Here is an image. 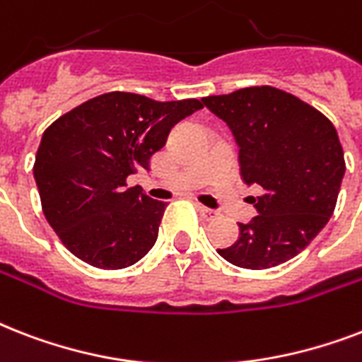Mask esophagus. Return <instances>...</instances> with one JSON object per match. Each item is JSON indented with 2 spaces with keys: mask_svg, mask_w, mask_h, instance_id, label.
Segmentation results:
<instances>
[{
  "mask_svg": "<svg viewBox=\"0 0 362 362\" xmlns=\"http://www.w3.org/2000/svg\"><path fill=\"white\" fill-rule=\"evenodd\" d=\"M197 210H199V214L203 216L204 220H214L216 216H218V212L212 209H209V206H203V204H197Z\"/></svg>",
  "mask_w": 362,
  "mask_h": 362,
  "instance_id": "1",
  "label": "esophagus"
}]
</instances>
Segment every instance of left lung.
Returning <instances> with one entry per match:
<instances>
[{"instance_id": "left-lung-1", "label": "left lung", "mask_w": 362, "mask_h": 362, "mask_svg": "<svg viewBox=\"0 0 362 362\" xmlns=\"http://www.w3.org/2000/svg\"><path fill=\"white\" fill-rule=\"evenodd\" d=\"M203 103L231 129L242 180L263 189L250 199L257 216L238 223V240L218 253L242 269L286 263L320 235L337 206L346 163L334 125L272 86L209 95Z\"/></svg>"}]
</instances>
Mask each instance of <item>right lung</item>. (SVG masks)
Returning a JSON list of instances; mask_svg holds the SVG:
<instances>
[{
	"label": "right lung",
	"mask_w": 362,
	"mask_h": 362,
	"mask_svg": "<svg viewBox=\"0 0 362 362\" xmlns=\"http://www.w3.org/2000/svg\"><path fill=\"white\" fill-rule=\"evenodd\" d=\"M199 109V99L161 103L110 92L78 105L42 133L33 176L45 218L73 255L116 270L152 250L167 203L127 187V176L150 169L175 124Z\"/></svg>",
	"instance_id": "add662e5"
}]
</instances>
